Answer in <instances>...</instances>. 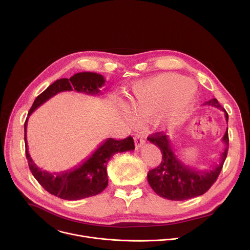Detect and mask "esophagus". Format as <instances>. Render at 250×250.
Segmentation results:
<instances>
[{"label":"esophagus","instance_id":"esophagus-1","mask_svg":"<svg viewBox=\"0 0 250 250\" xmlns=\"http://www.w3.org/2000/svg\"><path fill=\"white\" fill-rule=\"evenodd\" d=\"M134 142H135L136 148H139V147H141L142 146L146 144V139L141 134H136L135 138H134Z\"/></svg>","mask_w":250,"mask_h":250}]
</instances>
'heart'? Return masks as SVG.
I'll return each mask as SVG.
<instances>
[{"instance_id":"heart-1","label":"heart","mask_w":250,"mask_h":250,"mask_svg":"<svg viewBox=\"0 0 250 250\" xmlns=\"http://www.w3.org/2000/svg\"><path fill=\"white\" fill-rule=\"evenodd\" d=\"M195 84L176 73H162L137 82L131 88L128 106L121 104L122 115L128 124L134 118L149 120L157 128L173 125L180 120L193 103Z\"/></svg>"}]
</instances>
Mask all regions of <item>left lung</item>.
I'll return each mask as SVG.
<instances>
[{"mask_svg": "<svg viewBox=\"0 0 250 250\" xmlns=\"http://www.w3.org/2000/svg\"><path fill=\"white\" fill-rule=\"evenodd\" d=\"M206 104L212 105L224 111L226 121L229 115L219 104L216 98L206 102ZM151 144L156 146L162 153L160 165L147 174V180L153 191L160 197L172 201H184L205 194L219 177L229 150L228 128L223 137L226 145L225 150L220 155V162L211 166L209 170H196L183 164L173 151L171 141L163 132H157L147 137Z\"/></svg>", "mask_w": 250, "mask_h": 250, "instance_id": "left-lung-1", "label": "left lung"}]
</instances>
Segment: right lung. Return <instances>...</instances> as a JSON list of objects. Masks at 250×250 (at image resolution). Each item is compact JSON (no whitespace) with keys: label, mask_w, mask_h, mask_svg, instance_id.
<instances>
[{"label":"right lung","mask_w":250,"mask_h":250,"mask_svg":"<svg viewBox=\"0 0 250 250\" xmlns=\"http://www.w3.org/2000/svg\"><path fill=\"white\" fill-rule=\"evenodd\" d=\"M104 76L93 72H80L74 74L69 79L62 78L56 80L37 97L27 114L24 123V144L25 156L29 169L35 179L48 193L60 199L75 201L96 196L103 192L108 186L106 164L116 153L134 150L133 138L131 136L120 140L106 138L93 154L79 166L65 172L52 174L47 171H42L35 165L28 153L26 139L28 117L40 105L60 92L74 90L87 95H99L101 94V88L104 85Z\"/></svg>","instance_id":"add662e5"}]
</instances>
